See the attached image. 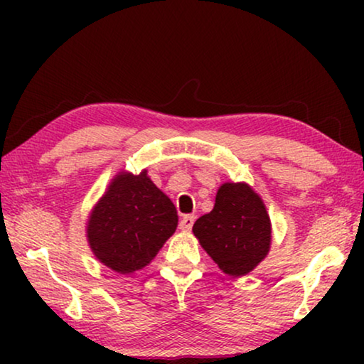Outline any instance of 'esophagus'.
Masks as SVG:
<instances>
[{"label": "esophagus", "instance_id": "esophagus-1", "mask_svg": "<svg viewBox=\"0 0 364 364\" xmlns=\"http://www.w3.org/2000/svg\"><path fill=\"white\" fill-rule=\"evenodd\" d=\"M193 222H196V215L188 213V215H183L181 218V223H178V227H181V230H183V232H191Z\"/></svg>", "mask_w": 364, "mask_h": 364}]
</instances>
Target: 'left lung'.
<instances>
[{"label":"left lung","mask_w":364,"mask_h":364,"mask_svg":"<svg viewBox=\"0 0 364 364\" xmlns=\"http://www.w3.org/2000/svg\"><path fill=\"white\" fill-rule=\"evenodd\" d=\"M203 250L230 277L250 273L267 257L272 223L258 193L243 182L222 183L215 205L192 228Z\"/></svg>","instance_id":"1"}]
</instances>
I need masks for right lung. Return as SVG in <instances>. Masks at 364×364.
<instances>
[{
    "mask_svg": "<svg viewBox=\"0 0 364 364\" xmlns=\"http://www.w3.org/2000/svg\"><path fill=\"white\" fill-rule=\"evenodd\" d=\"M177 222L176 205L147 171L119 172L89 215V247L99 262L127 275L154 260Z\"/></svg>",
    "mask_w": 364,
    "mask_h": 364,
    "instance_id": "add662e5",
    "label": "right lung"
}]
</instances>
